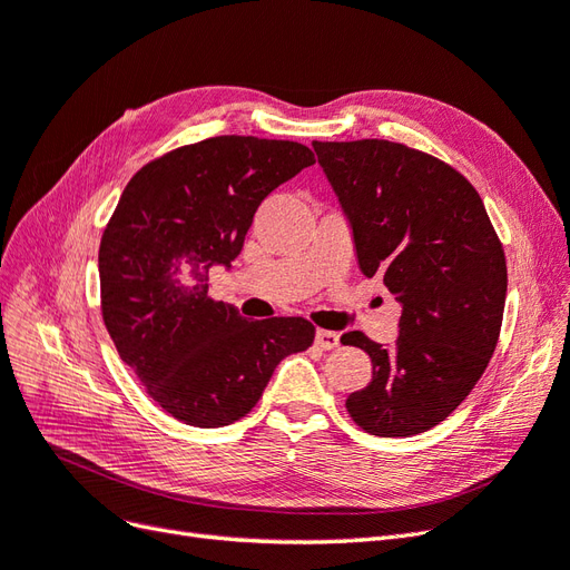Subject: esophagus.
<instances>
[{"instance_id": "34e87169", "label": "esophagus", "mask_w": 570, "mask_h": 570, "mask_svg": "<svg viewBox=\"0 0 570 570\" xmlns=\"http://www.w3.org/2000/svg\"><path fill=\"white\" fill-rule=\"evenodd\" d=\"M316 344L321 350H335L337 344H340V335L337 333H333V331H316Z\"/></svg>"}]
</instances>
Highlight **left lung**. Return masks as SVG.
I'll use <instances>...</instances> for the list:
<instances>
[{"mask_svg": "<svg viewBox=\"0 0 570 570\" xmlns=\"http://www.w3.org/2000/svg\"><path fill=\"white\" fill-rule=\"evenodd\" d=\"M350 218L358 268L402 304L400 337L383 347L342 335L373 364L347 396L358 428L409 438L442 423L485 373L502 331L507 258L475 187L425 151L390 140L314 142Z\"/></svg>", "mask_w": 570, "mask_h": 570, "instance_id": "1", "label": "left lung"}]
</instances>
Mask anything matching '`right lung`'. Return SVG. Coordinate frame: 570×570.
Segmentation results:
<instances>
[{
  "instance_id": "1",
  "label": "right lung",
  "mask_w": 570,
  "mask_h": 570,
  "mask_svg": "<svg viewBox=\"0 0 570 570\" xmlns=\"http://www.w3.org/2000/svg\"><path fill=\"white\" fill-rule=\"evenodd\" d=\"M289 140L218 135L142 166L99 245L101 316L120 358L170 416L220 428L249 413L275 366L312 347L306 318L247 321L209 297L275 187L312 166Z\"/></svg>"
}]
</instances>
